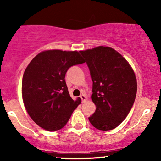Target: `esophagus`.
I'll list each match as a JSON object with an SVG mask.
<instances>
[{"label":"esophagus","mask_w":161,"mask_h":161,"mask_svg":"<svg viewBox=\"0 0 161 161\" xmlns=\"http://www.w3.org/2000/svg\"><path fill=\"white\" fill-rule=\"evenodd\" d=\"M80 98H81V100H82V101L83 102V103L87 100V97L85 95V94H82V95L80 96Z\"/></svg>","instance_id":"1"}]
</instances>
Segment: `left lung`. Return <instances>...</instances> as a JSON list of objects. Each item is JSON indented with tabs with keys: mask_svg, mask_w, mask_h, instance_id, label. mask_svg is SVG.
Returning <instances> with one entry per match:
<instances>
[{
	"mask_svg": "<svg viewBox=\"0 0 161 161\" xmlns=\"http://www.w3.org/2000/svg\"><path fill=\"white\" fill-rule=\"evenodd\" d=\"M80 53L90 69L91 99L97 108L89 120L99 130H112L125 119L134 103L136 75L127 60L109 47L100 46Z\"/></svg>",
	"mask_w": 161,
	"mask_h": 161,
	"instance_id": "obj_1",
	"label": "left lung"
}]
</instances>
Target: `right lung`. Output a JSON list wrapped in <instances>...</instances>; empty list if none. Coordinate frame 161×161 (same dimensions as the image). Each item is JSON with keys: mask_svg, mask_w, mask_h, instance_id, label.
Returning <instances> with one entry per match:
<instances>
[{"mask_svg": "<svg viewBox=\"0 0 161 161\" xmlns=\"http://www.w3.org/2000/svg\"><path fill=\"white\" fill-rule=\"evenodd\" d=\"M84 62L77 50H47L28 64L22 77V100L28 114L40 127L55 131L67 124L81 99H71L65 74L71 66Z\"/></svg>", "mask_w": 161, "mask_h": 161, "instance_id": "add662e5", "label": "right lung"}]
</instances>
